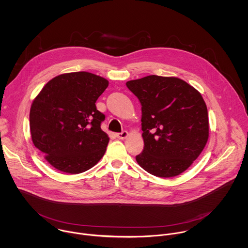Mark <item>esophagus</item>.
<instances>
[{
  "instance_id": "obj_1",
  "label": "esophagus",
  "mask_w": 248,
  "mask_h": 248,
  "mask_svg": "<svg viewBox=\"0 0 248 248\" xmlns=\"http://www.w3.org/2000/svg\"><path fill=\"white\" fill-rule=\"evenodd\" d=\"M128 136H129V134H128V132H127V131H124V132L119 133V134H117V135H116L117 139H119V140H125Z\"/></svg>"
}]
</instances>
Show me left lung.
Returning a JSON list of instances; mask_svg holds the SVG:
<instances>
[{
    "label": "left lung",
    "mask_w": 248,
    "mask_h": 248,
    "mask_svg": "<svg viewBox=\"0 0 248 248\" xmlns=\"http://www.w3.org/2000/svg\"><path fill=\"white\" fill-rule=\"evenodd\" d=\"M140 99L144 149L140 166L158 177L186 171L209 138L206 104L199 91L174 76L149 75L126 83Z\"/></svg>",
    "instance_id": "1"
}]
</instances>
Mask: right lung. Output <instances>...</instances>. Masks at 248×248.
Returning a JSON list of instances; mask_svg holds the SVG:
<instances>
[{
    "label": "right lung",
    "mask_w": 248,
    "mask_h": 248,
    "mask_svg": "<svg viewBox=\"0 0 248 248\" xmlns=\"http://www.w3.org/2000/svg\"><path fill=\"white\" fill-rule=\"evenodd\" d=\"M108 81L87 71L63 73L49 80L30 111L32 142L56 170L80 174L104 155L109 140L100 124L105 115L95 102Z\"/></svg>",
    "instance_id": "right-lung-1"
}]
</instances>
